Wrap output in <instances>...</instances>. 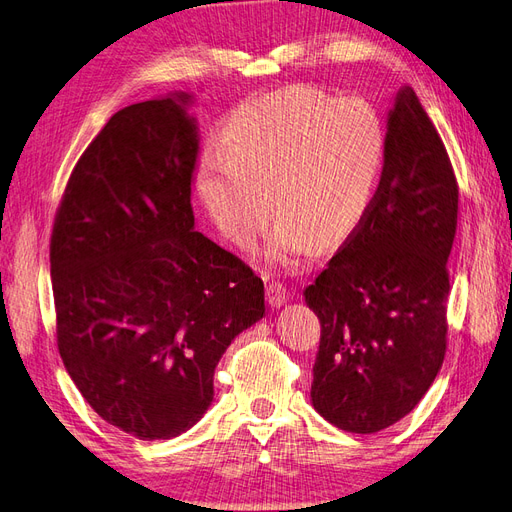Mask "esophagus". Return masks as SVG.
I'll list each match as a JSON object with an SVG mask.
<instances>
[{"label":"esophagus","mask_w":512,"mask_h":512,"mask_svg":"<svg viewBox=\"0 0 512 512\" xmlns=\"http://www.w3.org/2000/svg\"><path fill=\"white\" fill-rule=\"evenodd\" d=\"M287 298H290V292H287V287L279 281H268L266 283V300L270 307H281L287 303Z\"/></svg>","instance_id":"1"}]
</instances>
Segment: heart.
<instances>
[{
  "label": "heart",
  "instance_id": "1",
  "mask_svg": "<svg viewBox=\"0 0 512 512\" xmlns=\"http://www.w3.org/2000/svg\"><path fill=\"white\" fill-rule=\"evenodd\" d=\"M385 151V123L368 99L296 84L229 114L196 188L214 225L240 246L264 231L270 195L279 222L266 253L296 268L318 244L339 246L359 229L381 186Z\"/></svg>",
  "mask_w": 512,
  "mask_h": 512
}]
</instances>
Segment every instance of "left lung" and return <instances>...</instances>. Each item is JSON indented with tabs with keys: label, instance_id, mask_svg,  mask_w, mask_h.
<instances>
[{
	"label": "left lung",
	"instance_id": "1",
	"mask_svg": "<svg viewBox=\"0 0 512 512\" xmlns=\"http://www.w3.org/2000/svg\"><path fill=\"white\" fill-rule=\"evenodd\" d=\"M456 218L450 155L415 90L402 88L370 212L305 290L322 326L311 402L326 422L378 432L435 381L448 348Z\"/></svg>",
	"mask_w": 512,
	"mask_h": 512
}]
</instances>
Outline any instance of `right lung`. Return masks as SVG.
Returning a JSON list of instances; mask_svg holds the SVG:
<instances>
[{"instance_id": "add662e5", "label": "right lung", "mask_w": 512, "mask_h": 512, "mask_svg": "<svg viewBox=\"0 0 512 512\" xmlns=\"http://www.w3.org/2000/svg\"><path fill=\"white\" fill-rule=\"evenodd\" d=\"M188 95L116 112L77 160L49 261L64 368L108 424L173 439L214 400V370L264 318V281L194 231Z\"/></svg>"}]
</instances>
